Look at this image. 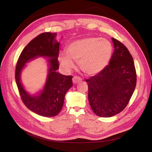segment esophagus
<instances>
[{"label":"esophagus","mask_w":152,"mask_h":152,"mask_svg":"<svg viewBox=\"0 0 152 152\" xmlns=\"http://www.w3.org/2000/svg\"><path fill=\"white\" fill-rule=\"evenodd\" d=\"M81 80H82L81 78H80L79 77H77V76L73 77V79H72V82H73V84L79 83V82H80Z\"/></svg>","instance_id":"1"}]
</instances>
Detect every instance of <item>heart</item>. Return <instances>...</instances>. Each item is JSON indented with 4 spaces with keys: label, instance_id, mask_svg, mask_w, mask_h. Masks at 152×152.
Instances as JSON below:
<instances>
[{
    "label": "heart",
    "instance_id": "heart-1",
    "mask_svg": "<svg viewBox=\"0 0 152 152\" xmlns=\"http://www.w3.org/2000/svg\"><path fill=\"white\" fill-rule=\"evenodd\" d=\"M113 50L112 43L108 39L90 37L69 44L66 53H59L58 59L61 67L66 72L74 68L73 61H75L86 75H94L108 66Z\"/></svg>",
    "mask_w": 152,
    "mask_h": 152
}]
</instances>
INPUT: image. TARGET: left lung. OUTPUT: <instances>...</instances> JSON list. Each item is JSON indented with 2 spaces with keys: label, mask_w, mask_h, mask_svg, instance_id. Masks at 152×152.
<instances>
[{
  "label": "left lung",
  "mask_w": 152,
  "mask_h": 152,
  "mask_svg": "<svg viewBox=\"0 0 152 152\" xmlns=\"http://www.w3.org/2000/svg\"><path fill=\"white\" fill-rule=\"evenodd\" d=\"M114 50L108 65L88 82V99L94 113L111 117L126 107L136 85L133 58L127 48L112 38Z\"/></svg>",
  "instance_id": "obj_1"
}]
</instances>
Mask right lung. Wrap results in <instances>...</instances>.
<instances>
[{
    "label": "right lung",
    "instance_id": "obj_1",
    "mask_svg": "<svg viewBox=\"0 0 152 152\" xmlns=\"http://www.w3.org/2000/svg\"><path fill=\"white\" fill-rule=\"evenodd\" d=\"M56 35L45 32L36 37L23 50L16 64L15 79L23 102L31 112L43 117H54L60 112L66 92L73 86L72 76L57 72L60 42ZM39 57L48 58L47 77L43 89L31 94L22 84L21 73L26 63Z\"/></svg>",
    "mask_w": 152,
    "mask_h": 152
}]
</instances>
